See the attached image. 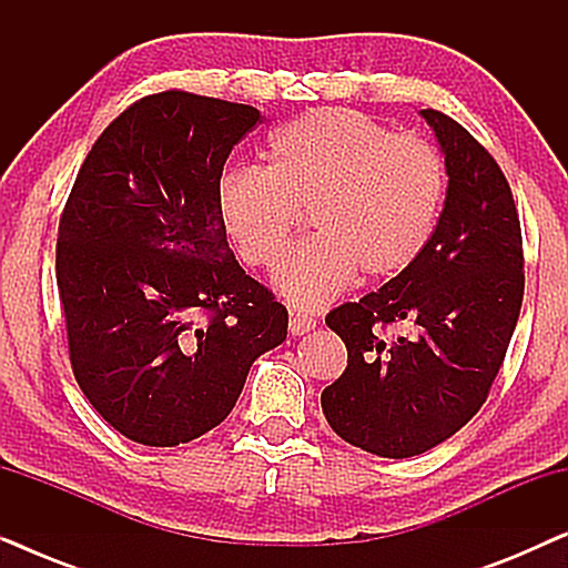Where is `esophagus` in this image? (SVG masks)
Returning a JSON list of instances; mask_svg holds the SVG:
<instances>
[{
	"label": "esophagus",
	"instance_id": "1",
	"mask_svg": "<svg viewBox=\"0 0 568 568\" xmlns=\"http://www.w3.org/2000/svg\"><path fill=\"white\" fill-rule=\"evenodd\" d=\"M317 325L313 315H302V313H292L290 315V331L292 336H302V333H310Z\"/></svg>",
	"mask_w": 568,
	"mask_h": 568
}]
</instances>
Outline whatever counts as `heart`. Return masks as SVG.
Here are the masks:
<instances>
[{
    "mask_svg": "<svg viewBox=\"0 0 568 568\" xmlns=\"http://www.w3.org/2000/svg\"><path fill=\"white\" fill-rule=\"evenodd\" d=\"M447 193L432 142L348 108H317L268 142V168L237 165L216 189L220 222L253 268H271L310 211L316 235L278 263L292 305H328L356 278L400 276L429 245Z\"/></svg>",
    "mask_w": 568,
    "mask_h": 568,
    "instance_id": "1",
    "label": "heart"
}]
</instances>
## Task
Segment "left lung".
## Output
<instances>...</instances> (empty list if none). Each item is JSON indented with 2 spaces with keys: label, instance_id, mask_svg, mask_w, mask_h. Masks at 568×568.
I'll return each instance as SVG.
<instances>
[{
  "label": "left lung",
  "instance_id": "left-lung-1",
  "mask_svg": "<svg viewBox=\"0 0 568 568\" xmlns=\"http://www.w3.org/2000/svg\"><path fill=\"white\" fill-rule=\"evenodd\" d=\"M422 115L449 175L429 245L400 276L325 317L348 359L321 395L323 414L348 445L395 460L437 447L478 414L525 294L523 230L501 168L455 119L434 108Z\"/></svg>",
  "mask_w": 568,
  "mask_h": 568
}]
</instances>
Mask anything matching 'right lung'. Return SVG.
<instances>
[{
    "mask_svg": "<svg viewBox=\"0 0 568 568\" xmlns=\"http://www.w3.org/2000/svg\"><path fill=\"white\" fill-rule=\"evenodd\" d=\"M253 105L154 92L108 123L59 220L69 362L92 408L146 447L214 429L251 364L286 338V307L240 268L216 189Z\"/></svg>",
    "mask_w": 568,
    "mask_h": 568,
    "instance_id": "right-lung-1",
    "label": "right lung"
}]
</instances>
